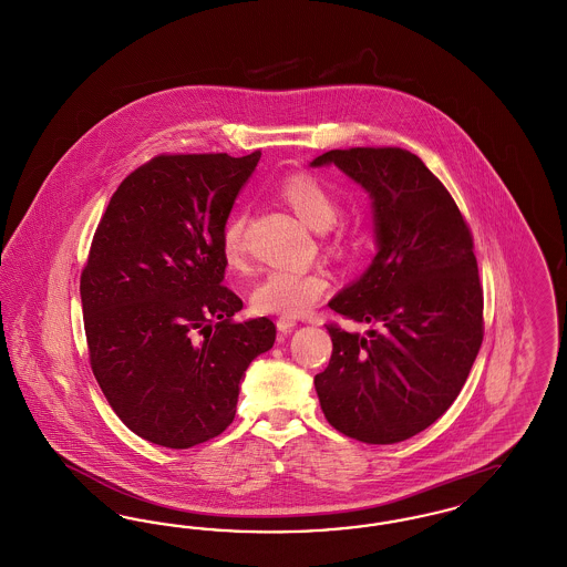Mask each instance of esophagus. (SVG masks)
I'll use <instances>...</instances> for the list:
<instances>
[{"label":"esophagus","mask_w":567,"mask_h":567,"mask_svg":"<svg viewBox=\"0 0 567 567\" xmlns=\"http://www.w3.org/2000/svg\"><path fill=\"white\" fill-rule=\"evenodd\" d=\"M297 321L296 319H291V317H280L278 321H276V327H278V331L282 333V336H287V333H291L293 329H296Z\"/></svg>","instance_id":"1"}]
</instances>
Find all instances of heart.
Returning a JSON list of instances; mask_svg holds the SVG:
<instances>
[{
	"mask_svg": "<svg viewBox=\"0 0 567 567\" xmlns=\"http://www.w3.org/2000/svg\"><path fill=\"white\" fill-rule=\"evenodd\" d=\"M280 199L296 213L297 218L315 231H327L333 227L340 215V202L336 193L319 178L310 174H293L278 187ZM246 216L240 210L231 213L220 231V250L225 264L231 270H243L246 264L244 244ZM333 248H342V236L331 240ZM329 287V280L321 270H271L252 291V308L261 315L299 317L308 312Z\"/></svg>",
	"mask_w": 567,
	"mask_h": 567,
	"instance_id": "b5f03b06",
	"label": "heart"
}]
</instances>
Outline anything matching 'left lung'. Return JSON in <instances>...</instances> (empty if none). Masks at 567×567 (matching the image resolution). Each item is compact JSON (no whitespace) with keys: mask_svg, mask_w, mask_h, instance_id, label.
Listing matches in <instances>:
<instances>
[{"mask_svg":"<svg viewBox=\"0 0 567 567\" xmlns=\"http://www.w3.org/2000/svg\"><path fill=\"white\" fill-rule=\"evenodd\" d=\"M329 163L370 193L378 244L372 266L329 308L377 329L327 324L333 352L315 386L331 427L395 444L451 408L481 351L474 243L451 193L410 151H329L310 165Z\"/></svg>","mask_w":567,"mask_h":567,"instance_id":"1","label":"left lung"}]
</instances>
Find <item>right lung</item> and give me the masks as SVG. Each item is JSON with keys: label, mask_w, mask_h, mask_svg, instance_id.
<instances>
[{"label": "right lung", "mask_w": 567, "mask_h": 567, "mask_svg": "<svg viewBox=\"0 0 567 567\" xmlns=\"http://www.w3.org/2000/svg\"><path fill=\"white\" fill-rule=\"evenodd\" d=\"M261 153L159 155L110 197L81 276L91 370L116 416L165 449L225 432L270 319L236 323L220 231Z\"/></svg>", "instance_id": "add662e5"}]
</instances>
